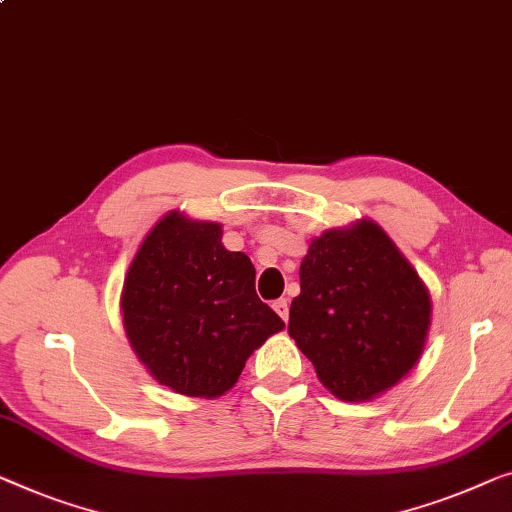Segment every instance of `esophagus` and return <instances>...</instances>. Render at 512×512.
Here are the masks:
<instances>
[{
    "instance_id": "34e87169",
    "label": "esophagus",
    "mask_w": 512,
    "mask_h": 512,
    "mask_svg": "<svg viewBox=\"0 0 512 512\" xmlns=\"http://www.w3.org/2000/svg\"><path fill=\"white\" fill-rule=\"evenodd\" d=\"M272 309L277 311V314H279V316L284 318V321H286V318H288V300H286V298H279V300H274V302H272Z\"/></svg>"
}]
</instances>
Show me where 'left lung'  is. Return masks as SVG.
I'll list each match as a JSON object with an SVG mask.
<instances>
[{"label":"left lung","instance_id":"obj_1","mask_svg":"<svg viewBox=\"0 0 512 512\" xmlns=\"http://www.w3.org/2000/svg\"><path fill=\"white\" fill-rule=\"evenodd\" d=\"M432 323L418 272L383 228L362 219L325 231L300 263L288 335L344 402H365L413 369Z\"/></svg>","mask_w":512,"mask_h":512}]
</instances>
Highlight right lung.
<instances>
[{
  "mask_svg": "<svg viewBox=\"0 0 512 512\" xmlns=\"http://www.w3.org/2000/svg\"><path fill=\"white\" fill-rule=\"evenodd\" d=\"M256 270L221 244V226L168 212L147 233L122 291L124 330L161 385L219 397L284 321L261 302Z\"/></svg>",
  "mask_w": 512,
  "mask_h": 512,
  "instance_id": "obj_1",
  "label": "right lung"
}]
</instances>
